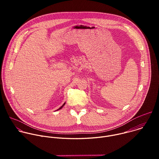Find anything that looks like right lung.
<instances>
[{
  "instance_id": "add662e5",
  "label": "right lung",
  "mask_w": 159,
  "mask_h": 159,
  "mask_svg": "<svg viewBox=\"0 0 159 159\" xmlns=\"http://www.w3.org/2000/svg\"><path fill=\"white\" fill-rule=\"evenodd\" d=\"M65 103H64V104H63V105H62V106H61V107H60V108H59V109H57V110H59V109H61V108H62V107H63V106H64V105H65Z\"/></svg>"
}]
</instances>
